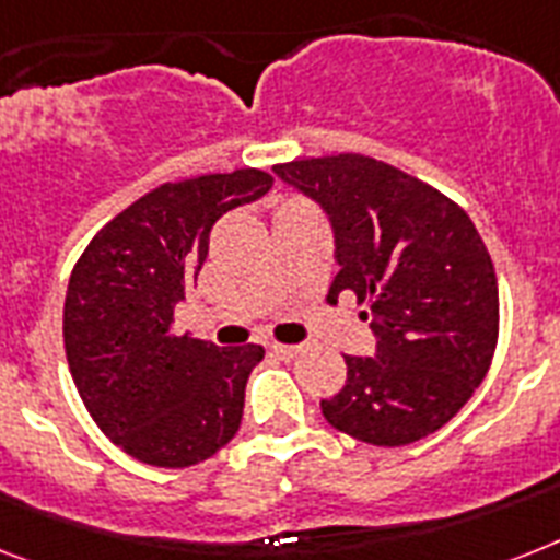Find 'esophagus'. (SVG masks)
Instances as JSON below:
<instances>
[{
	"instance_id": "esophagus-1",
	"label": "esophagus",
	"mask_w": 560,
	"mask_h": 560,
	"mask_svg": "<svg viewBox=\"0 0 560 560\" xmlns=\"http://www.w3.org/2000/svg\"><path fill=\"white\" fill-rule=\"evenodd\" d=\"M270 351L276 353V357H281V359H293V357H299V351H302V348H299V345L272 342V345H270Z\"/></svg>"
}]
</instances>
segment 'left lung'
Instances as JSON below:
<instances>
[{
    "instance_id": "1",
    "label": "left lung",
    "mask_w": 560,
    "mask_h": 560,
    "mask_svg": "<svg viewBox=\"0 0 560 560\" xmlns=\"http://www.w3.org/2000/svg\"><path fill=\"white\" fill-rule=\"evenodd\" d=\"M319 203L334 233L327 299L371 302L374 357H345L348 383L322 413L371 445L429 438L483 383L498 345V276L471 218L434 186L365 154L272 166Z\"/></svg>"
}]
</instances>
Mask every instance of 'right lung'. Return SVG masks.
Masks as SVG:
<instances>
[{
    "label": "right lung",
    "mask_w": 560,
    "mask_h": 560,
    "mask_svg": "<svg viewBox=\"0 0 560 560\" xmlns=\"http://www.w3.org/2000/svg\"><path fill=\"white\" fill-rule=\"evenodd\" d=\"M261 170L163 184L100 230L68 281L62 339L103 434L135 460L184 469L235 438L261 345L218 348L172 334L224 212L270 192Z\"/></svg>",
    "instance_id": "obj_1"
}]
</instances>
